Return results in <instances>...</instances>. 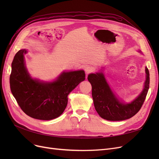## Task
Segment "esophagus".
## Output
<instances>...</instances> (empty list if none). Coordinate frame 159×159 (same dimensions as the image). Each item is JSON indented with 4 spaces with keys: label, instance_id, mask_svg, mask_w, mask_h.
Masks as SVG:
<instances>
[{
    "label": "esophagus",
    "instance_id": "1",
    "mask_svg": "<svg viewBox=\"0 0 159 159\" xmlns=\"http://www.w3.org/2000/svg\"><path fill=\"white\" fill-rule=\"evenodd\" d=\"M93 68L91 66H87L85 68V71L86 74H89L91 73V72H93Z\"/></svg>",
    "mask_w": 159,
    "mask_h": 159
}]
</instances>
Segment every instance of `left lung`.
<instances>
[{"mask_svg":"<svg viewBox=\"0 0 159 159\" xmlns=\"http://www.w3.org/2000/svg\"><path fill=\"white\" fill-rule=\"evenodd\" d=\"M146 80L142 92L129 103L121 102L113 93L102 72L88 75L92 87V98L95 110L99 116L108 121H123L133 117L145 102L149 89V71L145 68Z\"/></svg>","mask_w":159,"mask_h":159,"instance_id":"obj_1","label":"left lung"}]
</instances>
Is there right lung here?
Returning a JSON list of instances; mask_svg holds the SVG:
<instances>
[{
    "label": "right lung",
    "mask_w": 159,
    "mask_h": 159,
    "mask_svg": "<svg viewBox=\"0 0 159 159\" xmlns=\"http://www.w3.org/2000/svg\"><path fill=\"white\" fill-rule=\"evenodd\" d=\"M26 53L22 49L14 56L10 75L11 92L28 116L40 120L58 117L67 106L69 93L85 80V72L64 71L52 82L32 79L25 66L24 55Z\"/></svg>",
    "instance_id": "obj_1"
}]
</instances>
